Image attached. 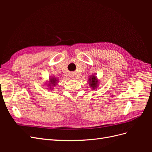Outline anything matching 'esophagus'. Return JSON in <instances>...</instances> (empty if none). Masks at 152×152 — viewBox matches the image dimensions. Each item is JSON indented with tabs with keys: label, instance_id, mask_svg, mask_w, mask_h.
Returning a JSON list of instances; mask_svg holds the SVG:
<instances>
[{
	"label": "esophagus",
	"instance_id": "1",
	"mask_svg": "<svg viewBox=\"0 0 152 152\" xmlns=\"http://www.w3.org/2000/svg\"><path fill=\"white\" fill-rule=\"evenodd\" d=\"M71 77H72H72H73V76H71Z\"/></svg>",
	"mask_w": 152,
	"mask_h": 152
}]
</instances>
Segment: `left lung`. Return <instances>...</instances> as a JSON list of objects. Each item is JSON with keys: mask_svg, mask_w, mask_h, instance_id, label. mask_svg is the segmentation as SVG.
Returning <instances> with one entry per match:
<instances>
[{"mask_svg": "<svg viewBox=\"0 0 152 152\" xmlns=\"http://www.w3.org/2000/svg\"><path fill=\"white\" fill-rule=\"evenodd\" d=\"M88 82L89 84V86L91 87L93 89H96L97 88V87L98 86L99 81L95 75H91L90 78H89L88 79Z\"/></svg>", "mask_w": 152, "mask_h": 152, "instance_id": "left-lung-1", "label": "left lung"}]
</instances>
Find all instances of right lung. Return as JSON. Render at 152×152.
<instances>
[{
	"label": "right lung",
	"mask_w": 152,
	"mask_h": 152,
	"mask_svg": "<svg viewBox=\"0 0 152 152\" xmlns=\"http://www.w3.org/2000/svg\"><path fill=\"white\" fill-rule=\"evenodd\" d=\"M58 82V79H56L55 77H50L49 79V82H48V87H49V89H52V87L56 86V85L57 84V83Z\"/></svg>",
	"instance_id": "add662e5"
}]
</instances>
